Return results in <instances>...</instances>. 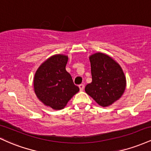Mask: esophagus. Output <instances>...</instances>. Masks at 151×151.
I'll list each match as a JSON object with an SVG mask.
<instances>
[{
	"label": "esophagus",
	"mask_w": 151,
	"mask_h": 151,
	"mask_svg": "<svg viewBox=\"0 0 151 151\" xmlns=\"http://www.w3.org/2000/svg\"><path fill=\"white\" fill-rule=\"evenodd\" d=\"M79 90H80L81 91H82L83 90H84V84H79Z\"/></svg>",
	"instance_id": "esophagus-1"
}]
</instances>
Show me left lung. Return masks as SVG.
<instances>
[{"mask_svg": "<svg viewBox=\"0 0 151 151\" xmlns=\"http://www.w3.org/2000/svg\"><path fill=\"white\" fill-rule=\"evenodd\" d=\"M92 81L85 91L99 105L106 107L119 100L126 87L122 68L113 58L102 52L89 56Z\"/></svg>", "mask_w": 151, "mask_h": 151, "instance_id": "8db88e82", "label": "left lung"}]
</instances>
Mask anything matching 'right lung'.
<instances>
[{"label": "right lung", "instance_id": "right-lung-1", "mask_svg": "<svg viewBox=\"0 0 151 151\" xmlns=\"http://www.w3.org/2000/svg\"><path fill=\"white\" fill-rule=\"evenodd\" d=\"M68 56L55 55L42 62L35 74L34 91L42 104L55 110H61L79 91L66 71Z\"/></svg>", "mask_w": 151, "mask_h": 151}]
</instances>
